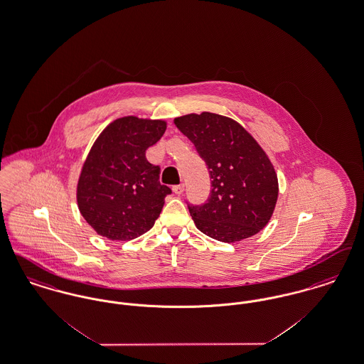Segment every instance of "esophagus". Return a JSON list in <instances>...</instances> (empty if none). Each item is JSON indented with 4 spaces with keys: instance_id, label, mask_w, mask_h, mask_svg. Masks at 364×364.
<instances>
[{
    "instance_id": "obj_1",
    "label": "esophagus",
    "mask_w": 364,
    "mask_h": 364,
    "mask_svg": "<svg viewBox=\"0 0 364 364\" xmlns=\"http://www.w3.org/2000/svg\"><path fill=\"white\" fill-rule=\"evenodd\" d=\"M173 192L176 195H181L184 192V184H178V186H174Z\"/></svg>"
}]
</instances>
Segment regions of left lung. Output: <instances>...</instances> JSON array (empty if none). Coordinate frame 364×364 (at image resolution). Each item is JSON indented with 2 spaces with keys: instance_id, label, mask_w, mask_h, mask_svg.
I'll use <instances>...</instances> for the list:
<instances>
[{
  "instance_id": "left-lung-1",
  "label": "left lung",
  "mask_w": 364,
  "mask_h": 364,
  "mask_svg": "<svg viewBox=\"0 0 364 364\" xmlns=\"http://www.w3.org/2000/svg\"><path fill=\"white\" fill-rule=\"evenodd\" d=\"M174 124L193 143L211 178L206 203H188L196 228L224 242L257 235L278 198L277 174L258 141L239 122L215 113H192Z\"/></svg>"
}]
</instances>
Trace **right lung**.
I'll list each match as a JSON object with an SVG mask.
<instances>
[{"label": "right lung", "instance_id": "add662e5", "mask_svg": "<svg viewBox=\"0 0 364 364\" xmlns=\"http://www.w3.org/2000/svg\"><path fill=\"white\" fill-rule=\"evenodd\" d=\"M166 131L164 120L127 116L109 124L92 144L76 199L87 224L109 240H132L150 230L172 190L146 150Z\"/></svg>", "mask_w": 364, "mask_h": 364}]
</instances>
